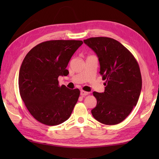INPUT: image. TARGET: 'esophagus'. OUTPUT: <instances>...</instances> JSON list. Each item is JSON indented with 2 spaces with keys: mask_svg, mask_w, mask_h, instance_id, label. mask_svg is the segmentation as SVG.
<instances>
[{
  "mask_svg": "<svg viewBox=\"0 0 159 159\" xmlns=\"http://www.w3.org/2000/svg\"><path fill=\"white\" fill-rule=\"evenodd\" d=\"M80 95H81L82 96H87V95H88V92H85V91L81 90V91H80Z\"/></svg>",
  "mask_w": 159,
  "mask_h": 159,
  "instance_id": "obj_1",
  "label": "esophagus"
}]
</instances>
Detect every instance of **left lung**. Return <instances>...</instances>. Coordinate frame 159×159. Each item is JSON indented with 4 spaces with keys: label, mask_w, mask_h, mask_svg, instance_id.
<instances>
[{
    "label": "left lung",
    "mask_w": 159,
    "mask_h": 159,
    "mask_svg": "<svg viewBox=\"0 0 159 159\" xmlns=\"http://www.w3.org/2000/svg\"><path fill=\"white\" fill-rule=\"evenodd\" d=\"M96 52L100 62V74L105 80L103 93L93 92L97 100L92 114L99 122L116 125L128 116L140 96L142 79L137 60L117 40L97 37L84 40Z\"/></svg>",
    "instance_id": "8db88e82"
}]
</instances>
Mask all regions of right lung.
<instances>
[{
  "label": "right lung",
  "mask_w": 159,
  "mask_h": 159,
  "mask_svg": "<svg viewBox=\"0 0 159 159\" xmlns=\"http://www.w3.org/2000/svg\"><path fill=\"white\" fill-rule=\"evenodd\" d=\"M83 43L80 40L43 42L24 59L19 72L20 94L29 113L40 123L59 125L72 114L80 90L59 86L58 77L67 75V64Z\"/></svg>",
  "instance_id": "obj_1"
}]
</instances>
